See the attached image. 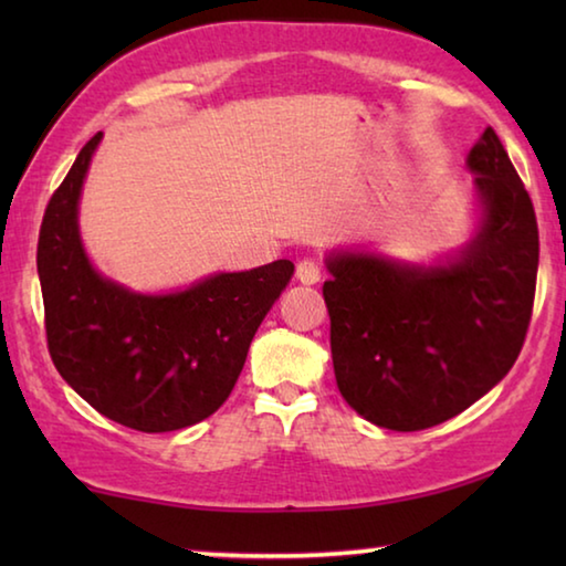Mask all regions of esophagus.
<instances>
[{"instance_id": "1", "label": "esophagus", "mask_w": 566, "mask_h": 566, "mask_svg": "<svg viewBox=\"0 0 566 566\" xmlns=\"http://www.w3.org/2000/svg\"><path fill=\"white\" fill-rule=\"evenodd\" d=\"M296 280L302 284H317L322 280V266L314 260H302L296 264Z\"/></svg>"}]
</instances>
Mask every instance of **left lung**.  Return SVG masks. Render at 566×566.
I'll use <instances>...</instances> for the list:
<instances>
[{
	"mask_svg": "<svg viewBox=\"0 0 566 566\" xmlns=\"http://www.w3.org/2000/svg\"><path fill=\"white\" fill-rule=\"evenodd\" d=\"M484 205L479 234L449 266L329 256L322 294L334 377L371 424L419 432L484 397L530 329L539 229L530 191L492 127L469 151Z\"/></svg>",
	"mask_w": 566,
	"mask_h": 566,
	"instance_id": "1",
	"label": "left lung"
}]
</instances>
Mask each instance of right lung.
Wrapping results in <instances>:
<instances>
[{"mask_svg": "<svg viewBox=\"0 0 566 566\" xmlns=\"http://www.w3.org/2000/svg\"><path fill=\"white\" fill-rule=\"evenodd\" d=\"M102 134L82 147L44 209L36 242L46 347L76 395L137 432H175L224 405L249 344L294 264L214 274L167 296L132 294L92 270L76 199Z\"/></svg>", "mask_w": 566, "mask_h": 566, "instance_id": "add662e5", "label": "right lung"}]
</instances>
